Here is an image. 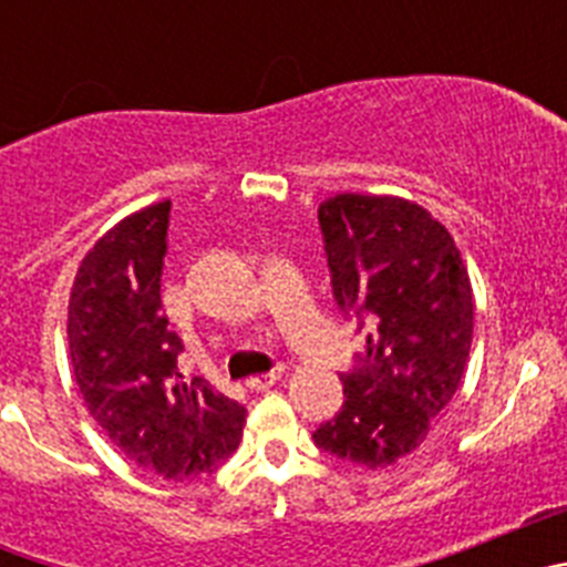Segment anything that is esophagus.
Segmentation results:
<instances>
[{"label": "esophagus", "mask_w": 567, "mask_h": 567, "mask_svg": "<svg viewBox=\"0 0 567 567\" xmlns=\"http://www.w3.org/2000/svg\"><path fill=\"white\" fill-rule=\"evenodd\" d=\"M284 374H287V369H284V365H275L272 372L255 374V378H249L247 385H249V389H255V392H264V389H269V385L278 383V380L284 378Z\"/></svg>", "instance_id": "obj_1"}]
</instances>
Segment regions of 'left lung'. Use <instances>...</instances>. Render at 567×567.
Instances as JSON below:
<instances>
[{
  "label": "left lung",
  "instance_id": "8db88e82",
  "mask_svg": "<svg viewBox=\"0 0 567 567\" xmlns=\"http://www.w3.org/2000/svg\"><path fill=\"white\" fill-rule=\"evenodd\" d=\"M338 307L374 320L343 409L315 432L323 452L385 468L420 449L452 403L474 334V295L452 233L400 195L338 193L320 204Z\"/></svg>",
  "mask_w": 567,
  "mask_h": 567
}]
</instances>
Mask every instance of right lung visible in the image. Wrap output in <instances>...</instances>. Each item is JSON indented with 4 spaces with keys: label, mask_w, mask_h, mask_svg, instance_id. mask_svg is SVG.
I'll return each instance as SVG.
<instances>
[{
    "label": "right lung",
    "mask_w": 567,
    "mask_h": 567,
    "mask_svg": "<svg viewBox=\"0 0 567 567\" xmlns=\"http://www.w3.org/2000/svg\"><path fill=\"white\" fill-rule=\"evenodd\" d=\"M169 202L135 209L87 249L68 303L70 365L90 414L138 468L209 474L238 449L247 409L178 374L182 338L162 315Z\"/></svg>",
    "instance_id": "right-lung-1"
}]
</instances>
